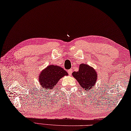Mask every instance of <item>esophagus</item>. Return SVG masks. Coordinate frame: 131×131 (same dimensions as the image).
I'll return each mask as SVG.
<instances>
[{"label":"esophagus","mask_w":131,"mask_h":131,"mask_svg":"<svg viewBox=\"0 0 131 131\" xmlns=\"http://www.w3.org/2000/svg\"><path fill=\"white\" fill-rule=\"evenodd\" d=\"M72 70L70 69L68 71V74H69V75H71L72 74Z\"/></svg>","instance_id":"obj_1"}]
</instances>
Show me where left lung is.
<instances>
[{"mask_svg":"<svg viewBox=\"0 0 131 131\" xmlns=\"http://www.w3.org/2000/svg\"><path fill=\"white\" fill-rule=\"evenodd\" d=\"M72 75L85 90H89L95 86L97 76L95 70L85 64H80L79 70L72 72Z\"/></svg>","mask_w":131,"mask_h":131,"instance_id":"8db88e82","label":"left lung"}]
</instances>
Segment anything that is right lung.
<instances>
[{
  "instance_id": "right-lung-1",
  "label": "right lung",
  "mask_w": 131,
  "mask_h": 131,
  "mask_svg": "<svg viewBox=\"0 0 131 131\" xmlns=\"http://www.w3.org/2000/svg\"><path fill=\"white\" fill-rule=\"evenodd\" d=\"M68 73L63 68L57 66L50 65L42 71L39 75V81L43 89L52 90L60 79Z\"/></svg>"
}]
</instances>
